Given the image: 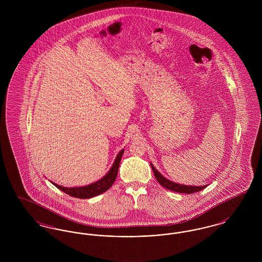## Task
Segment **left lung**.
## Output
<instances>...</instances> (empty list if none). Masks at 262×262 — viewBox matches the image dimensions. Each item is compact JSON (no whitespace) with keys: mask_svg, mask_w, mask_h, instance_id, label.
<instances>
[{"mask_svg":"<svg viewBox=\"0 0 262 262\" xmlns=\"http://www.w3.org/2000/svg\"><path fill=\"white\" fill-rule=\"evenodd\" d=\"M152 167V170H153V173L154 176L156 178V180L158 181V183L162 186V187H166L167 189H170V190H173V191H177V192H182V193H192V192H196L199 190H201L202 188H204L203 187H186V186H181V185H178V184H174L172 183L168 180H166L164 177H162L161 174H159L153 166Z\"/></svg>","mask_w":262,"mask_h":262,"instance_id":"1","label":"left lung"}]
</instances>
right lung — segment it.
<instances>
[{
	"mask_svg": "<svg viewBox=\"0 0 262 262\" xmlns=\"http://www.w3.org/2000/svg\"><path fill=\"white\" fill-rule=\"evenodd\" d=\"M123 153H124V149L118 154V156L115 160V163H114L111 170L109 171V173L106 174L103 179H101L99 182H97V183H94V184L89 185L86 187H64L59 186L55 183H53V184L58 188L62 190L63 192L68 193V194H70L71 196H74V198L90 199V198H93L95 195H98L100 193L106 191L108 188H110L114 184V182L117 178V174H118V170H119V166H120V163H121Z\"/></svg>",
	"mask_w": 262,
	"mask_h": 262,
	"instance_id": "right-lung-1",
	"label": "right lung"
}]
</instances>
